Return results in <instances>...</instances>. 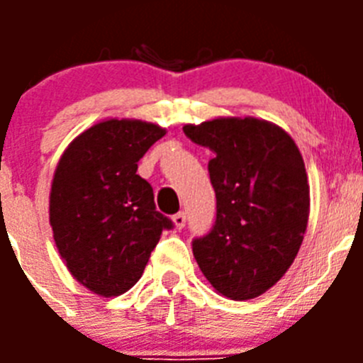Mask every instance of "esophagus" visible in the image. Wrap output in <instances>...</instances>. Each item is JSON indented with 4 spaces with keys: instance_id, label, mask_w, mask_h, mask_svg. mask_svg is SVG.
I'll return each instance as SVG.
<instances>
[{
    "instance_id": "obj_1",
    "label": "esophagus",
    "mask_w": 363,
    "mask_h": 363,
    "mask_svg": "<svg viewBox=\"0 0 363 363\" xmlns=\"http://www.w3.org/2000/svg\"><path fill=\"white\" fill-rule=\"evenodd\" d=\"M185 220H187V218H185V213H178L172 216V223H174V227L178 230H182L185 227Z\"/></svg>"
}]
</instances>
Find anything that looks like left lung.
I'll return each instance as SVG.
<instances>
[{"instance_id":"1","label":"left lung","mask_w":363,"mask_h":363,"mask_svg":"<svg viewBox=\"0 0 363 363\" xmlns=\"http://www.w3.org/2000/svg\"><path fill=\"white\" fill-rule=\"evenodd\" d=\"M184 133L214 152L216 223L192 242L194 258L216 293L252 300L300 251L311 201L306 163L289 134L258 118H214Z\"/></svg>"}]
</instances>
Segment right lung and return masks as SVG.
<instances>
[{
	"label": "right lung",
	"instance_id": "add662e5",
	"mask_svg": "<svg viewBox=\"0 0 363 363\" xmlns=\"http://www.w3.org/2000/svg\"><path fill=\"white\" fill-rule=\"evenodd\" d=\"M165 133L149 121L108 118L74 138L57 162L49 198L54 242L70 274L99 296L127 293L172 227L136 174Z\"/></svg>",
	"mask_w": 363,
	"mask_h": 363
}]
</instances>
